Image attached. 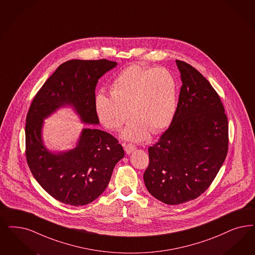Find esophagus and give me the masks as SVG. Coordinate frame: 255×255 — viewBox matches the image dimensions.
I'll use <instances>...</instances> for the list:
<instances>
[{"instance_id": "1", "label": "esophagus", "mask_w": 255, "mask_h": 255, "mask_svg": "<svg viewBox=\"0 0 255 255\" xmlns=\"http://www.w3.org/2000/svg\"><path fill=\"white\" fill-rule=\"evenodd\" d=\"M125 146V150L128 153V154H130L131 152L136 149V146L133 144V143H127L124 145Z\"/></svg>"}]
</instances>
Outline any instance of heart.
<instances>
[{"label": "heart", "instance_id": "1", "mask_svg": "<svg viewBox=\"0 0 255 255\" xmlns=\"http://www.w3.org/2000/svg\"><path fill=\"white\" fill-rule=\"evenodd\" d=\"M178 87L174 76L162 67L130 65L116 76L111 97L99 94L95 111L100 121L111 130H118L129 118L124 137L141 141L148 130L156 134L169 126L176 114Z\"/></svg>", "mask_w": 255, "mask_h": 255}]
</instances>
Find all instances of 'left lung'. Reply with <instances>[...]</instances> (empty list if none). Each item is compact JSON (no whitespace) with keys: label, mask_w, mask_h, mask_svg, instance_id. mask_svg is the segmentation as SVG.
Listing matches in <instances>:
<instances>
[{"label":"left lung","mask_w":255,"mask_h":255,"mask_svg":"<svg viewBox=\"0 0 255 255\" xmlns=\"http://www.w3.org/2000/svg\"><path fill=\"white\" fill-rule=\"evenodd\" d=\"M182 85L169 128L148 147V192L176 205L203 194L226 159L229 125L216 90L197 69L176 60Z\"/></svg>","instance_id":"left-lung-1"}]
</instances>
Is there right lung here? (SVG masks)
Returning <instances> with one entry per match:
<instances>
[{
  "label": "right lung",
  "instance_id": "1",
  "mask_svg": "<svg viewBox=\"0 0 255 255\" xmlns=\"http://www.w3.org/2000/svg\"><path fill=\"white\" fill-rule=\"evenodd\" d=\"M116 64L105 58L68 60L57 67L30 105L25 124L27 164L40 186L62 203L86 205L98 198L125 152L112 134L84 128L76 148L51 153L41 141L43 118L62 106L72 105L84 123H99L95 87L98 79Z\"/></svg>",
  "mask_w": 255,
  "mask_h": 255
}]
</instances>
